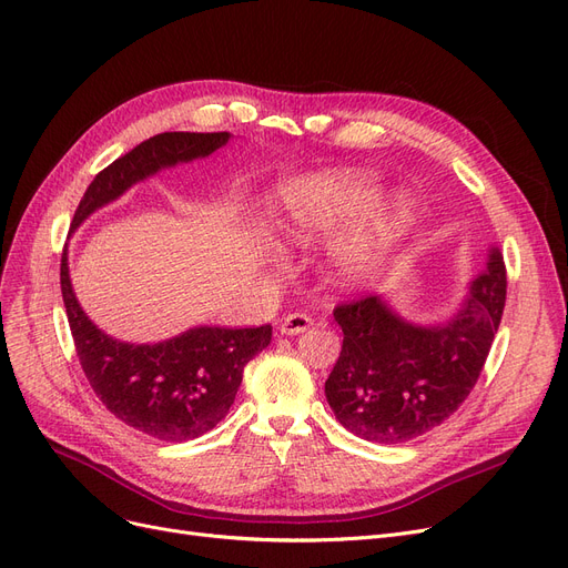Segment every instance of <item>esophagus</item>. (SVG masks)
Returning a JSON list of instances; mask_svg holds the SVG:
<instances>
[{
  "label": "esophagus",
  "mask_w": 568,
  "mask_h": 568,
  "mask_svg": "<svg viewBox=\"0 0 568 568\" xmlns=\"http://www.w3.org/2000/svg\"><path fill=\"white\" fill-rule=\"evenodd\" d=\"M310 326H312V320L307 314L293 312V314L284 316L280 324V331H282V335H298V333H305Z\"/></svg>",
  "instance_id": "esophagus-1"
}]
</instances>
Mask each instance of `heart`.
Returning <instances> with one entry per match:
<instances>
[{
  "mask_svg": "<svg viewBox=\"0 0 568 568\" xmlns=\"http://www.w3.org/2000/svg\"><path fill=\"white\" fill-rule=\"evenodd\" d=\"M375 197V186L356 172H335L293 181L282 193V212L288 235L301 242L331 233L335 225L361 212ZM415 219L413 202L392 200L382 212L373 214L347 240L339 265L345 275H363L377 258V248L410 229Z\"/></svg>",
  "mask_w": 568,
  "mask_h": 568,
  "instance_id": "obj_1",
  "label": "heart"
}]
</instances>
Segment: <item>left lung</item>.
<instances>
[{
  "label": "left lung",
  "mask_w": 568,
  "mask_h": 568,
  "mask_svg": "<svg viewBox=\"0 0 568 568\" xmlns=\"http://www.w3.org/2000/svg\"><path fill=\"white\" fill-rule=\"evenodd\" d=\"M506 286L504 256L489 248L487 270L445 324L405 322L379 296L337 305L345 337L326 379L337 422L363 440L396 445L455 415L483 373Z\"/></svg>",
  "instance_id": "left-lung-1"
}]
</instances>
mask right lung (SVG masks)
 <instances>
[{
	"mask_svg": "<svg viewBox=\"0 0 568 568\" xmlns=\"http://www.w3.org/2000/svg\"><path fill=\"white\" fill-rule=\"evenodd\" d=\"M231 140V132H163L104 168L85 189L72 231L121 197L132 184L176 163L205 158ZM60 288L81 368L106 410L142 434L181 443L212 430L229 415L248 361L270 345L272 326H197L155 345H130L104 335L81 310L67 252Z\"/></svg>",
	"mask_w": 568,
	"mask_h": 568,
	"instance_id": "add662e5",
	"label": "right lung"
}]
</instances>
